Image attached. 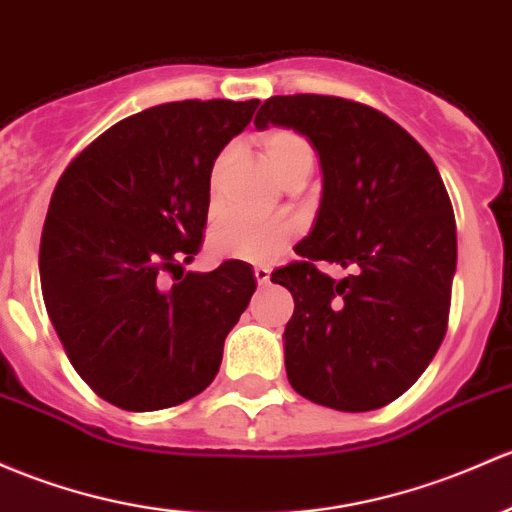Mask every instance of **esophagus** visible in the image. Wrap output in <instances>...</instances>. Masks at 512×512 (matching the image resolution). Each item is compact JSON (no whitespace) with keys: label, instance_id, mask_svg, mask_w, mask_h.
<instances>
[{"label":"esophagus","instance_id":"obj_1","mask_svg":"<svg viewBox=\"0 0 512 512\" xmlns=\"http://www.w3.org/2000/svg\"><path fill=\"white\" fill-rule=\"evenodd\" d=\"M270 277H272V272L267 270V267H262V265L255 267V279L260 287H267V284H270Z\"/></svg>","mask_w":512,"mask_h":512}]
</instances>
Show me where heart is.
Wrapping results in <instances>:
<instances>
[{"label":"heart","mask_w":512,"mask_h":512,"mask_svg":"<svg viewBox=\"0 0 512 512\" xmlns=\"http://www.w3.org/2000/svg\"><path fill=\"white\" fill-rule=\"evenodd\" d=\"M260 147L274 176L282 184L292 181L294 176L311 174L314 169V149L292 129H270L260 139ZM225 161H228V154H220L215 159L211 176H208V191H211L213 201ZM289 238H292V228L287 223H257V220L242 218V215H228L215 223L208 245H211L213 255L225 257V260L270 262L282 255Z\"/></svg>","instance_id":"b5f03b06"}]
</instances>
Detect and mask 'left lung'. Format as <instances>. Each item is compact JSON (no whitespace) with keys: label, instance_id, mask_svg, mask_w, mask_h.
<instances>
[{"label":"left lung","instance_id":"8db88e82","mask_svg":"<svg viewBox=\"0 0 512 512\" xmlns=\"http://www.w3.org/2000/svg\"><path fill=\"white\" fill-rule=\"evenodd\" d=\"M287 127L319 154L324 191L304 262L272 274L294 297L284 365L299 395L341 412L397 400L446 333L456 220L432 157L383 112L328 95H274L257 129ZM319 259L349 274L331 280Z\"/></svg>","mask_w":512,"mask_h":512}]
</instances>
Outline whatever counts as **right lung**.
<instances>
[{
  "label": "right lung",
  "mask_w": 512,
  "mask_h": 512,
  "mask_svg": "<svg viewBox=\"0 0 512 512\" xmlns=\"http://www.w3.org/2000/svg\"><path fill=\"white\" fill-rule=\"evenodd\" d=\"M257 105L149 107L102 132L58 179L39 250L43 301L80 378L122 410H164L206 390L255 294L240 260L176 270L201 247L215 159Z\"/></svg>",
  "instance_id": "right-lung-1"
}]
</instances>
